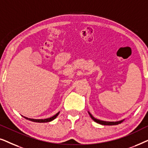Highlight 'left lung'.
<instances>
[{
  "label": "left lung",
  "mask_w": 148,
  "mask_h": 148,
  "mask_svg": "<svg viewBox=\"0 0 148 148\" xmlns=\"http://www.w3.org/2000/svg\"><path fill=\"white\" fill-rule=\"evenodd\" d=\"M88 113H89V114H90L91 118L92 119L93 121H95V122L97 123H98V124H100V125H116L120 124V123H121L125 121V119H123V120H121V121H101V120H99V119H97L96 118H94V117L93 116L92 114H91V113L89 112V111H88Z\"/></svg>",
  "instance_id": "8db88e82"
}]
</instances>
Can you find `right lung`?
I'll return each mask as SVG.
<instances>
[{"mask_svg":"<svg viewBox=\"0 0 148 148\" xmlns=\"http://www.w3.org/2000/svg\"><path fill=\"white\" fill-rule=\"evenodd\" d=\"M59 113H60V112H58L56 113L55 115H54V116L50 117V118L44 119H34L27 118V117H25V116H23V118L27 119V120L33 121V122H36V123H48V122H50V121H53L54 119H55L56 118V116H57L59 114Z\"/></svg>","mask_w":148,"mask_h":148,"instance_id":"obj_1","label":"right lung"}]
</instances>
